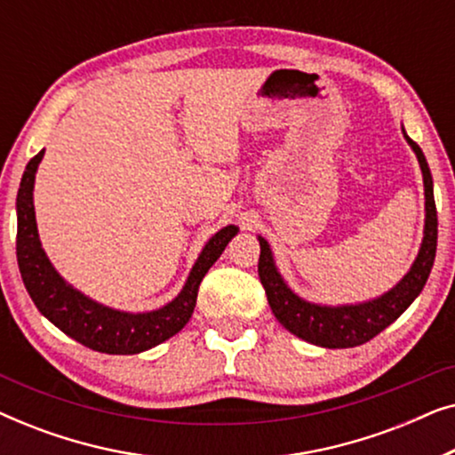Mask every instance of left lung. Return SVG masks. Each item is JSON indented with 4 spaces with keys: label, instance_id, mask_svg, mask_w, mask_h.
<instances>
[{
    "label": "left lung",
    "instance_id": "obj_1",
    "mask_svg": "<svg viewBox=\"0 0 455 455\" xmlns=\"http://www.w3.org/2000/svg\"><path fill=\"white\" fill-rule=\"evenodd\" d=\"M402 134L414 151L416 159H419L422 172V184H425V229H422V242L412 267H410L406 275L394 288L381 296L372 298V300L356 304L331 307V304L308 302L285 283V279L275 265V259H273L269 242L263 235H259V277L265 288L273 315L290 333L308 341V344L329 347V350L366 344L377 333H381L385 327H389L425 288L428 273H431L435 263V252H437V209H435L433 196V176L420 147L410 139L403 128Z\"/></svg>",
    "mask_w": 455,
    "mask_h": 455
}]
</instances>
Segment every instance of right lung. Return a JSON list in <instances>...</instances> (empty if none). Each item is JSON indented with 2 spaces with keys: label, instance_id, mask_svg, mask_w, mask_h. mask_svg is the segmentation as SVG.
I'll list each match as a JSON object with an SVG mask.
<instances>
[{
  "label": "right lung",
  "instance_id": "obj_1",
  "mask_svg": "<svg viewBox=\"0 0 455 455\" xmlns=\"http://www.w3.org/2000/svg\"><path fill=\"white\" fill-rule=\"evenodd\" d=\"M43 155L45 148L28 161L16 198V257L24 288L33 298L35 307L55 327L95 352L140 354L164 344L190 321L196 307L198 285L226 251L228 242L238 234V228L226 226L211 235L196 263L192 265L184 288L172 302L147 313H126V310L105 307L68 283L43 251L33 203L35 176Z\"/></svg>",
  "mask_w": 455,
  "mask_h": 455
}]
</instances>
